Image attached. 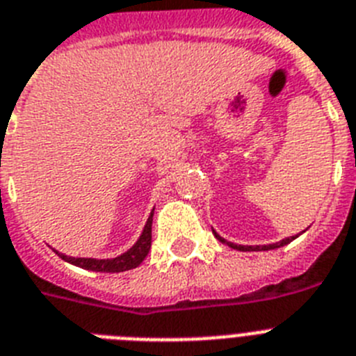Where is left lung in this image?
Listing matches in <instances>:
<instances>
[{"label": "left lung", "instance_id": "left-lung-1", "mask_svg": "<svg viewBox=\"0 0 356 356\" xmlns=\"http://www.w3.org/2000/svg\"><path fill=\"white\" fill-rule=\"evenodd\" d=\"M213 233H214V231H213ZM214 236L218 238V240H220V242H222V243H225V245H229V248L238 249V251H269V249H278V248H282V245H287V243H289V242H293V240H295V238L298 236V234H296V236L284 238V240H282V242H277V243H269V245H238V243L227 242V240H225V238H222V236H220L218 233H214Z\"/></svg>", "mask_w": 356, "mask_h": 356}]
</instances>
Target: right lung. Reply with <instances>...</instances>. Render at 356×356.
Instances as JSON below:
<instances>
[{"mask_svg":"<svg viewBox=\"0 0 356 356\" xmlns=\"http://www.w3.org/2000/svg\"><path fill=\"white\" fill-rule=\"evenodd\" d=\"M152 209L151 216L147 218V224L143 227L142 234L138 238V242L132 245L129 251H125L123 254L116 258H107V260H98V258H74L67 257L63 252H58V257L65 262L72 264V266H78L81 269H87V271H96V273H122L129 271V269H134L140 264L145 260V257L149 254V249H151V229H152Z\"/></svg>","mask_w":356,"mask_h":356,"instance_id":"1","label":"right lung"}]
</instances>
